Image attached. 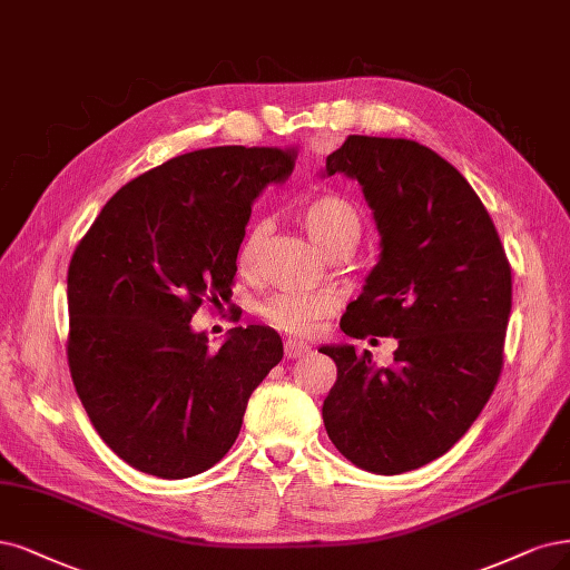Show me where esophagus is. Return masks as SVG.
<instances>
[{"instance_id": "esophagus-1", "label": "esophagus", "mask_w": 570, "mask_h": 570, "mask_svg": "<svg viewBox=\"0 0 570 570\" xmlns=\"http://www.w3.org/2000/svg\"><path fill=\"white\" fill-rule=\"evenodd\" d=\"M308 353H311V346L306 342H302V340H287L285 342V356L289 361L304 358V356H308Z\"/></svg>"}]
</instances>
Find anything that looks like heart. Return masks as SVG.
Segmentation results:
<instances>
[{"label":"heart","instance_id":"obj_1","mask_svg":"<svg viewBox=\"0 0 570 570\" xmlns=\"http://www.w3.org/2000/svg\"><path fill=\"white\" fill-rule=\"evenodd\" d=\"M302 222L325 254H337L342 249H353L361 240L363 219L358 209L353 207L342 195H316L308 200L302 209ZM266 235V224H257L245 238L238 262L240 266H252L262 249ZM337 302L325 292H283L271 297L262 306V316L268 325L289 335H308L318 327L323 318H327L335 311Z\"/></svg>","mask_w":570,"mask_h":570}]
</instances>
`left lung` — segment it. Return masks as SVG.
Returning <instances> with one entry per match:
<instances>
[{"mask_svg": "<svg viewBox=\"0 0 570 570\" xmlns=\"http://www.w3.org/2000/svg\"><path fill=\"white\" fill-rule=\"evenodd\" d=\"M358 181L380 230V262L342 332L394 337V365L325 344L337 382L323 403L330 441L372 474H403L445 455L498 384L512 311V268L464 176L407 139L348 136L323 176Z\"/></svg>", "mask_w": 570, "mask_h": 570, "instance_id": "8db88e82", "label": "left lung"}]
</instances>
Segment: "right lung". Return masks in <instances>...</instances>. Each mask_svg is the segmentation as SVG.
<instances>
[{
  "instance_id": "add662e5",
  "label": "right lung",
  "mask_w": 570,
  "mask_h": 570,
  "mask_svg": "<svg viewBox=\"0 0 570 570\" xmlns=\"http://www.w3.org/2000/svg\"><path fill=\"white\" fill-rule=\"evenodd\" d=\"M294 158L257 146L171 158L117 190L72 254V384L98 436L144 474L188 479L217 464L283 358L273 327H233L209 348L190 318L230 292L252 205Z\"/></svg>"
}]
</instances>
